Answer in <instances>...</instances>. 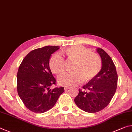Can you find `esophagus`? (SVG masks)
Here are the masks:
<instances>
[{
    "mask_svg": "<svg viewBox=\"0 0 132 132\" xmlns=\"http://www.w3.org/2000/svg\"><path fill=\"white\" fill-rule=\"evenodd\" d=\"M69 89H70V87H69L66 86V87H64V90H68Z\"/></svg>",
    "mask_w": 132,
    "mask_h": 132,
    "instance_id": "1",
    "label": "esophagus"
}]
</instances>
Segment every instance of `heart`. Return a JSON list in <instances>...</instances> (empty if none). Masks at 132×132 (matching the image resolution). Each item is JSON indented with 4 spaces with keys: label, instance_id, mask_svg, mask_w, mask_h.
I'll list each match as a JSON object with an SVG mask.
<instances>
[{
    "label": "heart",
    "instance_id": "heart-1",
    "mask_svg": "<svg viewBox=\"0 0 132 132\" xmlns=\"http://www.w3.org/2000/svg\"><path fill=\"white\" fill-rule=\"evenodd\" d=\"M64 53L69 59L76 60L73 72H64L59 75V84L65 86L80 85L83 80L90 81L99 74L102 68V60L97 54L93 53L89 48L82 45L68 47ZM52 72L58 75L64 69V57L59 53L52 56L49 60Z\"/></svg>",
    "mask_w": 132,
    "mask_h": 132
}]
</instances>
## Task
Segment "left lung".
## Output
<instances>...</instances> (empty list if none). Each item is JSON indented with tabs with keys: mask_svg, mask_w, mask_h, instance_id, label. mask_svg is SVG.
<instances>
[{
	"mask_svg": "<svg viewBox=\"0 0 132 132\" xmlns=\"http://www.w3.org/2000/svg\"><path fill=\"white\" fill-rule=\"evenodd\" d=\"M102 60L100 72L92 80L79 89L75 102L80 109L96 113L107 106L116 92L118 74L116 67L108 54L101 48L96 49Z\"/></svg>",
	"mask_w": 132,
	"mask_h": 132,
	"instance_id": "left-lung-1",
	"label": "left lung"
}]
</instances>
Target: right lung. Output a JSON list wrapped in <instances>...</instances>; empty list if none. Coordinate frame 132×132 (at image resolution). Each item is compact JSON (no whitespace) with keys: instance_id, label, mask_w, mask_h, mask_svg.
<instances>
[{"instance_id":"1","label":"right lung","mask_w":132,"mask_h":132,"mask_svg":"<svg viewBox=\"0 0 132 132\" xmlns=\"http://www.w3.org/2000/svg\"><path fill=\"white\" fill-rule=\"evenodd\" d=\"M47 46L35 49L26 55L21 63L17 74L19 96L26 107L33 112L42 113L53 107L64 87H50L56 79L49 67L52 54L59 49Z\"/></svg>"}]
</instances>
